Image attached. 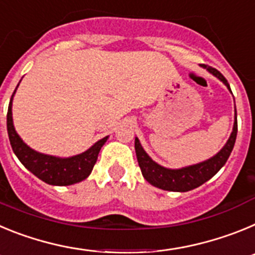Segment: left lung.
<instances>
[{
	"instance_id": "8db88e82",
	"label": "left lung",
	"mask_w": 255,
	"mask_h": 255,
	"mask_svg": "<svg viewBox=\"0 0 255 255\" xmlns=\"http://www.w3.org/2000/svg\"><path fill=\"white\" fill-rule=\"evenodd\" d=\"M200 66L206 69L209 74L220 79L221 82L226 85L230 93L233 94L229 83L218 70L207 66V65H200ZM236 134H238V121H236L235 107V121H234L233 131L230 134V138L227 139L226 144L221 148L220 152L216 153L213 157L206 159V161L181 168L163 167L155 161H153L149 154L141 147L140 140L135 138V152H136V158H138L139 167L143 173V177L149 182L150 185L162 189V190L180 191V193L193 190V189L198 188L206 181H208L209 179H212L221 168L224 167V164L229 159L230 154L234 149V145H235Z\"/></svg>"
}]
</instances>
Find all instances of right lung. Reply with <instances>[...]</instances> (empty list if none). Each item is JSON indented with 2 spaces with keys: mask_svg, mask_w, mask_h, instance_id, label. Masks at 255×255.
Instances as JSON below:
<instances>
[{
  "mask_svg": "<svg viewBox=\"0 0 255 255\" xmlns=\"http://www.w3.org/2000/svg\"><path fill=\"white\" fill-rule=\"evenodd\" d=\"M17 87L15 88V91L11 96L10 105H8L7 132L11 147L19 161L33 175H35L38 179L47 182L49 185L67 186L87 179L91 175L97 158H98V154H100L101 148L107 141L108 136L96 141L85 152L71 155V157H56V155L37 152L20 138V135L17 134L15 126H13L12 100L16 93Z\"/></svg>",
  "mask_w": 255,
  "mask_h": 255,
  "instance_id": "obj_1",
  "label": "right lung"
}]
</instances>
